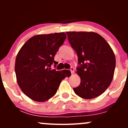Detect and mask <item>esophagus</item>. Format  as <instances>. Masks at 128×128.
<instances>
[{
  "mask_svg": "<svg viewBox=\"0 0 128 128\" xmlns=\"http://www.w3.org/2000/svg\"><path fill=\"white\" fill-rule=\"evenodd\" d=\"M70 72H71V73L72 74H74V68H73V67H71V68H70Z\"/></svg>",
  "mask_w": 128,
  "mask_h": 128,
  "instance_id": "esophagus-1",
  "label": "esophagus"
}]
</instances>
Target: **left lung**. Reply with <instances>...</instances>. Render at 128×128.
<instances>
[{"instance_id":"obj_1","label":"left lung","mask_w":128,"mask_h":128,"mask_svg":"<svg viewBox=\"0 0 128 128\" xmlns=\"http://www.w3.org/2000/svg\"><path fill=\"white\" fill-rule=\"evenodd\" d=\"M69 42L76 52L80 83L73 90L86 99L99 96L108 88L114 76L116 57L109 44L94 32H67Z\"/></svg>"}]
</instances>
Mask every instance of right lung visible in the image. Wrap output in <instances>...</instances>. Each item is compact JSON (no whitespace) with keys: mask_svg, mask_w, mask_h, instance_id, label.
Returning <instances> with one entry per match:
<instances>
[{"mask_svg":"<svg viewBox=\"0 0 128 128\" xmlns=\"http://www.w3.org/2000/svg\"><path fill=\"white\" fill-rule=\"evenodd\" d=\"M67 37L64 32L36 35L29 38L16 56L15 72L19 87L33 100L44 102L55 94L69 70L51 68L60 47Z\"/></svg>","mask_w":128,"mask_h":128,"instance_id":"1","label":"right lung"}]
</instances>
